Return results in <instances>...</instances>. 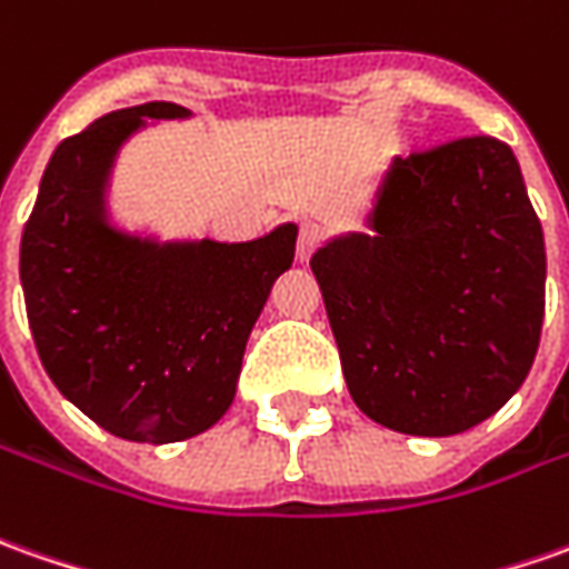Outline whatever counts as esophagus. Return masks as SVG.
<instances>
[{
	"instance_id": "1",
	"label": "esophagus",
	"mask_w": 569,
	"mask_h": 569,
	"mask_svg": "<svg viewBox=\"0 0 569 569\" xmlns=\"http://www.w3.org/2000/svg\"><path fill=\"white\" fill-rule=\"evenodd\" d=\"M317 239H320L317 227L305 223L299 230V242H296V261H299V264H308V258H311L317 249Z\"/></svg>"
}]
</instances>
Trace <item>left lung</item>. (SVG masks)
I'll return each instance as SVG.
<instances>
[{
    "mask_svg": "<svg viewBox=\"0 0 569 569\" xmlns=\"http://www.w3.org/2000/svg\"><path fill=\"white\" fill-rule=\"evenodd\" d=\"M311 270L351 398L389 430H470L536 361L545 236L501 139L392 158L365 233L323 242Z\"/></svg>",
    "mask_w": 569,
    "mask_h": 569,
    "instance_id": "8db88e82",
    "label": "left lung"
}]
</instances>
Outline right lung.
<instances>
[{
    "mask_svg": "<svg viewBox=\"0 0 569 569\" xmlns=\"http://www.w3.org/2000/svg\"><path fill=\"white\" fill-rule=\"evenodd\" d=\"M173 102L121 108L58 142L21 236L27 320L58 392L111 436L183 442L233 405L246 342L273 280L292 268L296 223L252 242L154 239L114 227L111 171Z\"/></svg>",
    "mask_w": 569,
    "mask_h": 569,
    "instance_id": "add662e5",
    "label": "right lung"
}]
</instances>
